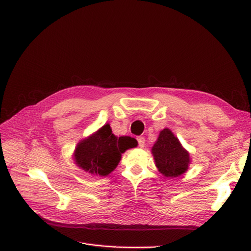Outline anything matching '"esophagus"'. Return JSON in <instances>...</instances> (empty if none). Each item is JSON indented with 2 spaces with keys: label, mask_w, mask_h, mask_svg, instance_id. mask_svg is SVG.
Returning a JSON list of instances; mask_svg holds the SVG:
<instances>
[{
  "label": "esophagus",
  "mask_w": 251,
  "mask_h": 251,
  "mask_svg": "<svg viewBox=\"0 0 251 251\" xmlns=\"http://www.w3.org/2000/svg\"><path fill=\"white\" fill-rule=\"evenodd\" d=\"M137 141H138V147L139 148H143L144 147V141H146V139H144L143 136H138L137 137Z\"/></svg>",
  "instance_id": "esophagus-1"
}]
</instances>
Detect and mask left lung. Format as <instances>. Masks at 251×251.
I'll return each mask as SVG.
<instances>
[{
	"instance_id": "8db88e82",
	"label": "left lung",
	"mask_w": 251,
	"mask_h": 251,
	"mask_svg": "<svg viewBox=\"0 0 251 251\" xmlns=\"http://www.w3.org/2000/svg\"><path fill=\"white\" fill-rule=\"evenodd\" d=\"M151 151L157 169L166 177H178L188 169L189 153L167 128L161 131Z\"/></svg>"
}]
</instances>
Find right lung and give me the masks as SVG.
<instances>
[{"label":"right lung","mask_w":251,"mask_h":251,"mask_svg":"<svg viewBox=\"0 0 251 251\" xmlns=\"http://www.w3.org/2000/svg\"><path fill=\"white\" fill-rule=\"evenodd\" d=\"M135 146L134 138L115 136L110 125L107 124L87 139L78 143L75 162L77 166L91 174L105 176L118 166L121 153Z\"/></svg>","instance_id":"add662e5"}]
</instances>
